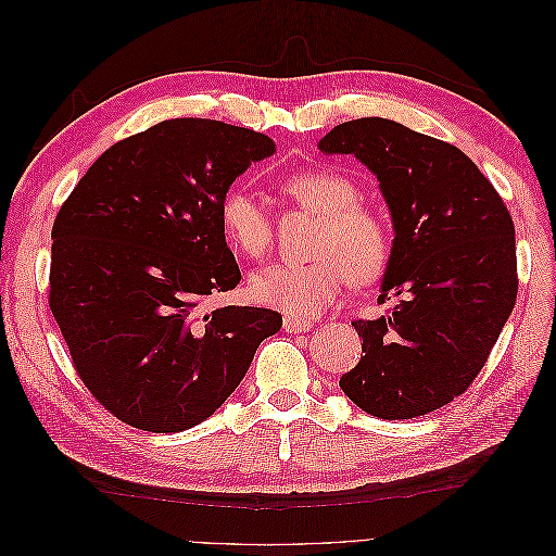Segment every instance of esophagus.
Instances as JSON below:
<instances>
[{
  "mask_svg": "<svg viewBox=\"0 0 556 556\" xmlns=\"http://www.w3.org/2000/svg\"><path fill=\"white\" fill-rule=\"evenodd\" d=\"M311 327H313L311 319H301V317H292V315L282 319V329L288 333H306Z\"/></svg>",
  "mask_w": 556,
  "mask_h": 556,
  "instance_id": "1",
  "label": "esophagus"
}]
</instances>
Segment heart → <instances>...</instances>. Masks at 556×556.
I'll list each match as a JSON object with an SVG mask.
<instances>
[{"label":"heart","instance_id":"obj_1","mask_svg":"<svg viewBox=\"0 0 556 556\" xmlns=\"http://www.w3.org/2000/svg\"><path fill=\"white\" fill-rule=\"evenodd\" d=\"M280 192L301 211L319 215L306 264H276L250 278V296L292 317H313L331 306L348 278L357 285L378 280L394 255L387 217L359 204V185L333 169L294 172ZM223 237L239 255L264 260L274 248V217L245 185H231L217 206Z\"/></svg>","mask_w":556,"mask_h":556}]
</instances>
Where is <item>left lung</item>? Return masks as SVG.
I'll use <instances>...</instances> for the list:
<instances>
[{
  "instance_id": "1",
  "label": "left lung",
  "mask_w": 556,
  "mask_h": 556,
  "mask_svg": "<svg viewBox=\"0 0 556 556\" xmlns=\"http://www.w3.org/2000/svg\"><path fill=\"white\" fill-rule=\"evenodd\" d=\"M323 153L371 169L394 220V255L378 319H355L364 357L341 378L350 401L380 419L443 408L478 378L517 299L508 206L457 146L387 117L333 127Z\"/></svg>"
}]
</instances>
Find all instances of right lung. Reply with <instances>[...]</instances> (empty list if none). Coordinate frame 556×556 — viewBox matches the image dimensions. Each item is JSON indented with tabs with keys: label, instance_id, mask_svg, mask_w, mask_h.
I'll return each instance as SVG.
<instances>
[{
	"label": "right lung",
	"instance_id": "1",
	"mask_svg": "<svg viewBox=\"0 0 556 556\" xmlns=\"http://www.w3.org/2000/svg\"><path fill=\"white\" fill-rule=\"evenodd\" d=\"M274 153L266 134L174 117L113 143L62 204L48 306L78 378L121 422L153 433L204 422L280 329L271 308L204 313L241 280L220 197Z\"/></svg>",
	"mask_w": 556,
	"mask_h": 556
}]
</instances>
